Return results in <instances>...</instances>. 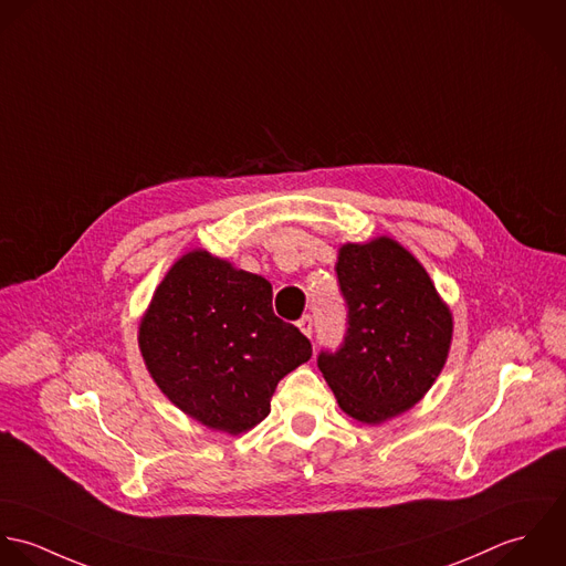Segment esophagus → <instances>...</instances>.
<instances>
[{"mask_svg":"<svg viewBox=\"0 0 566 566\" xmlns=\"http://www.w3.org/2000/svg\"><path fill=\"white\" fill-rule=\"evenodd\" d=\"M313 317L311 315H304L300 322H297V328L306 335V337H313Z\"/></svg>","mask_w":566,"mask_h":566,"instance_id":"obj_1","label":"esophagus"}]
</instances>
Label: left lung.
Listing matches in <instances>:
<instances>
[{
    "instance_id": "left-lung-1",
    "label": "left lung",
    "mask_w": 566,
    "mask_h": 566,
    "mask_svg": "<svg viewBox=\"0 0 566 566\" xmlns=\"http://www.w3.org/2000/svg\"><path fill=\"white\" fill-rule=\"evenodd\" d=\"M335 269L347 331L317 365L347 416L380 424L420 402L440 376L451 311L413 253L387 235L343 244Z\"/></svg>"
}]
</instances>
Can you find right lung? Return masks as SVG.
<instances>
[{"mask_svg":"<svg viewBox=\"0 0 566 566\" xmlns=\"http://www.w3.org/2000/svg\"><path fill=\"white\" fill-rule=\"evenodd\" d=\"M271 284L203 249L181 255L139 324L157 387L192 420L240 436L271 411L277 382L313 356L311 340L275 317Z\"/></svg>","mask_w":566,"mask_h":566,"instance_id":"1","label":"right lung"}]
</instances>
